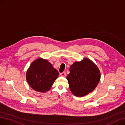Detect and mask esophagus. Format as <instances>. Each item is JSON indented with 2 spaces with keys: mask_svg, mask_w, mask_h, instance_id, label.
<instances>
[{
  "mask_svg": "<svg viewBox=\"0 0 125 125\" xmlns=\"http://www.w3.org/2000/svg\"><path fill=\"white\" fill-rule=\"evenodd\" d=\"M60 75L63 77H65L66 76V73L65 72H63L62 73H60Z\"/></svg>",
  "mask_w": 125,
  "mask_h": 125,
  "instance_id": "1",
  "label": "esophagus"
}]
</instances>
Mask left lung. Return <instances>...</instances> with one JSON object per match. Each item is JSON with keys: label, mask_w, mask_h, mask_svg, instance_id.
Listing matches in <instances>:
<instances>
[{"label": "left lung", "mask_w": 125, "mask_h": 125, "mask_svg": "<svg viewBox=\"0 0 125 125\" xmlns=\"http://www.w3.org/2000/svg\"><path fill=\"white\" fill-rule=\"evenodd\" d=\"M100 78L101 72L98 67L87 58L71 65L70 74L66 77L70 91L77 97H83L93 91Z\"/></svg>", "instance_id": "8db88e82"}]
</instances>
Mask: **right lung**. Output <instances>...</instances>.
Listing matches in <instances>:
<instances>
[{
    "label": "right lung",
    "mask_w": 125,
    "mask_h": 125,
    "mask_svg": "<svg viewBox=\"0 0 125 125\" xmlns=\"http://www.w3.org/2000/svg\"><path fill=\"white\" fill-rule=\"evenodd\" d=\"M59 74L47 60L39 58L32 62L28 68L26 80L34 90L45 93L50 90Z\"/></svg>",
    "instance_id": "right-lung-1"
}]
</instances>
